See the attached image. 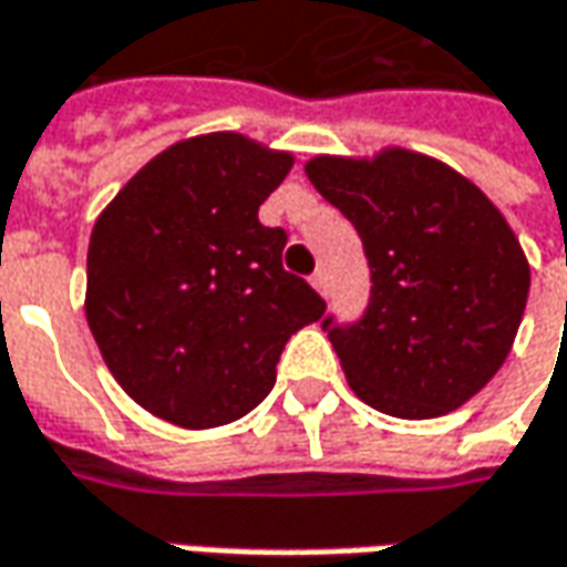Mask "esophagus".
I'll list each match as a JSON object with an SVG mask.
<instances>
[{
	"label": "esophagus",
	"instance_id": "1",
	"mask_svg": "<svg viewBox=\"0 0 567 567\" xmlns=\"http://www.w3.org/2000/svg\"><path fill=\"white\" fill-rule=\"evenodd\" d=\"M310 285H313V288H317V291H320V295L327 298V295H330V282H327V269H317V272L310 276Z\"/></svg>",
	"mask_w": 567,
	"mask_h": 567
}]
</instances>
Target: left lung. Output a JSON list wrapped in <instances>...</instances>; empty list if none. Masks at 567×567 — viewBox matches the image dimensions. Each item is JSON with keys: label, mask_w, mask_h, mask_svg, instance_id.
Returning <instances> with one entry per match:
<instances>
[{"label": "left lung", "mask_w": 567, "mask_h": 567, "mask_svg": "<svg viewBox=\"0 0 567 567\" xmlns=\"http://www.w3.org/2000/svg\"><path fill=\"white\" fill-rule=\"evenodd\" d=\"M305 174L364 240L371 305L323 327L358 400L437 419L498 374L520 330L529 262L502 209L451 164L390 145L313 155Z\"/></svg>", "instance_id": "obj_1"}]
</instances>
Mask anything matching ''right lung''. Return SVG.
I'll return each mask as SVG.
<instances>
[{
	"label": "right lung",
	"instance_id": "add662e5",
	"mask_svg": "<svg viewBox=\"0 0 567 567\" xmlns=\"http://www.w3.org/2000/svg\"><path fill=\"white\" fill-rule=\"evenodd\" d=\"M295 164L240 133L181 138L130 177L87 244L85 317L116 383L181 429L257 409L323 298L282 269L257 212Z\"/></svg>",
	"mask_w": 567,
	"mask_h": 567
}]
</instances>
